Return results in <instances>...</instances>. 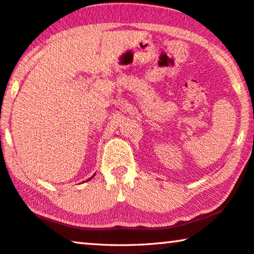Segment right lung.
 Segmentation results:
<instances>
[{
    "mask_svg": "<svg viewBox=\"0 0 254 254\" xmlns=\"http://www.w3.org/2000/svg\"><path fill=\"white\" fill-rule=\"evenodd\" d=\"M91 179H92V178H90V179H89V180H91Z\"/></svg>",
    "mask_w": 254,
    "mask_h": 254,
    "instance_id": "1",
    "label": "right lung"
}]
</instances>
